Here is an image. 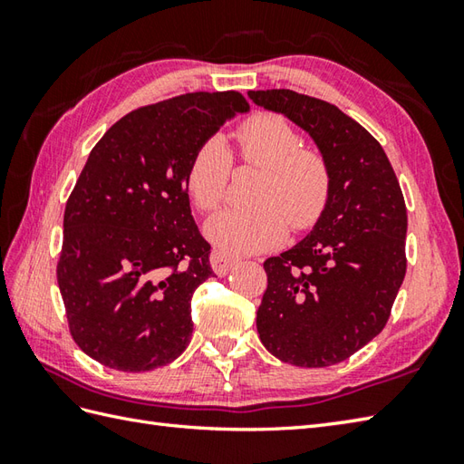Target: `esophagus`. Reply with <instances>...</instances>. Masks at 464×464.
<instances>
[{
    "label": "esophagus",
    "mask_w": 464,
    "mask_h": 464,
    "mask_svg": "<svg viewBox=\"0 0 464 464\" xmlns=\"http://www.w3.org/2000/svg\"><path fill=\"white\" fill-rule=\"evenodd\" d=\"M237 257H233V255L225 253V251H213L211 253V267L213 271L219 275V277H223V275L229 273L235 265H237Z\"/></svg>",
    "instance_id": "1"
}]
</instances>
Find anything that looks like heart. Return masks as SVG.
Returning <instances> with one entry per match:
<instances>
[{
	"mask_svg": "<svg viewBox=\"0 0 464 464\" xmlns=\"http://www.w3.org/2000/svg\"><path fill=\"white\" fill-rule=\"evenodd\" d=\"M239 160L261 167L255 189L257 205L227 209L207 223L205 231L217 247L231 253L261 251L279 245L293 229H307L319 219L331 191V167L324 155L301 147V133L279 113L261 111L235 131ZM231 151L219 137L195 151L187 169V191L201 211L211 213L227 195Z\"/></svg>",
	"mask_w": 464,
	"mask_h": 464,
	"instance_id": "1",
	"label": "heart"
}]
</instances>
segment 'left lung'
Returning a JSON list of instances; mask_svg holds the SVG:
<instances>
[{"instance_id":"obj_1","label":"left lung","mask_w":464,"mask_h":464,"mask_svg":"<svg viewBox=\"0 0 464 464\" xmlns=\"http://www.w3.org/2000/svg\"><path fill=\"white\" fill-rule=\"evenodd\" d=\"M311 135L331 167L313 231L263 263L259 339L297 367H329L384 329L405 279L407 207L381 143L339 107L291 90L249 92Z\"/></svg>"}]
</instances>
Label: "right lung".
Masks as SVG:
<instances>
[{"mask_svg": "<svg viewBox=\"0 0 464 464\" xmlns=\"http://www.w3.org/2000/svg\"><path fill=\"white\" fill-rule=\"evenodd\" d=\"M245 111L237 92L185 93L127 113L87 157L65 205L57 285L69 333L97 362L143 372L189 344L193 291L213 269L187 169Z\"/></svg>", "mask_w": 464, "mask_h": 464, "instance_id": "obj_1", "label": "right lung"}]
</instances>
